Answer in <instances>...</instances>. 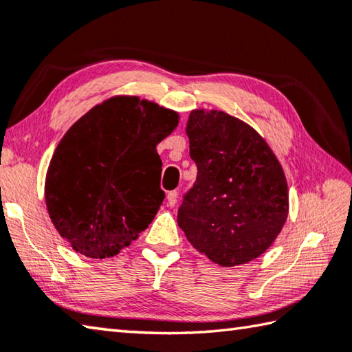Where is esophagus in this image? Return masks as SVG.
Instances as JSON below:
<instances>
[{
    "mask_svg": "<svg viewBox=\"0 0 352 352\" xmlns=\"http://www.w3.org/2000/svg\"><path fill=\"white\" fill-rule=\"evenodd\" d=\"M177 198H178V192H177V190H170V192H168V197H166V199H168V204L170 206V208H174V206L177 204Z\"/></svg>",
    "mask_w": 352,
    "mask_h": 352,
    "instance_id": "1",
    "label": "esophagus"
}]
</instances>
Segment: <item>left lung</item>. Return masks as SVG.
I'll return each mask as SVG.
<instances>
[{
  "mask_svg": "<svg viewBox=\"0 0 352 352\" xmlns=\"http://www.w3.org/2000/svg\"><path fill=\"white\" fill-rule=\"evenodd\" d=\"M186 134L198 172L183 195L178 226L212 263H250L287 221L288 188L278 158L252 126L223 111H192Z\"/></svg>",
  "mask_w": 352,
  "mask_h": 352,
  "instance_id": "8db88e82",
  "label": "left lung"
}]
</instances>
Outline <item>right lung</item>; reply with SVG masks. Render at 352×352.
<instances>
[{
  "mask_svg": "<svg viewBox=\"0 0 352 352\" xmlns=\"http://www.w3.org/2000/svg\"><path fill=\"white\" fill-rule=\"evenodd\" d=\"M178 114L139 98H113L62 137L45 178L50 218L76 252L109 258L153 223L164 199L155 146Z\"/></svg>",
  "mask_w": 352,
  "mask_h": 352,
  "instance_id": "obj_1",
  "label": "right lung"
}]
</instances>
